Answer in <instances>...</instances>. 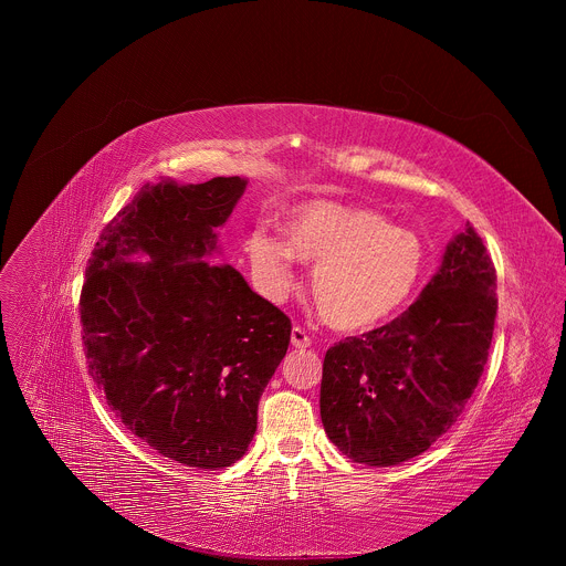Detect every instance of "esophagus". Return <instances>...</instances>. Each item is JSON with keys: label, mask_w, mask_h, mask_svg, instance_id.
<instances>
[{"label": "esophagus", "mask_w": 566, "mask_h": 566, "mask_svg": "<svg viewBox=\"0 0 566 566\" xmlns=\"http://www.w3.org/2000/svg\"><path fill=\"white\" fill-rule=\"evenodd\" d=\"M291 345H293L295 349H306V347L311 345V336L306 334V329H302L300 325H295L293 332H291Z\"/></svg>", "instance_id": "1"}]
</instances>
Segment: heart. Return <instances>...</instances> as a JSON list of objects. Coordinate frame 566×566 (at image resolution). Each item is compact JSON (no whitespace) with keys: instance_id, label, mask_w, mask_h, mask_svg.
I'll return each instance as SVG.
<instances>
[{"instance_id":"b5f03b06","label":"heart","mask_w":566,"mask_h":566,"mask_svg":"<svg viewBox=\"0 0 566 566\" xmlns=\"http://www.w3.org/2000/svg\"><path fill=\"white\" fill-rule=\"evenodd\" d=\"M284 244L264 232L247 241L251 264L269 295L293 286L291 258L315 264L311 295L332 327L358 332L398 313L423 280L426 249L417 232L389 226L376 210L336 201L295 208Z\"/></svg>"}]
</instances>
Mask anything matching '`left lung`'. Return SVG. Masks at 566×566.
I'll use <instances>...</instances> for the list:
<instances>
[{"mask_svg": "<svg viewBox=\"0 0 566 566\" xmlns=\"http://www.w3.org/2000/svg\"><path fill=\"white\" fill-rule=\"evenodd\" d=\"M495 289V264L465 223L408 311L327 352L319 417L343 454L396 465L454 426L489 360Z\"/></svg>", "mask_w": 566, "mask_h": 566, "instance_id": "1", "label": "left lung"}]
</instances>
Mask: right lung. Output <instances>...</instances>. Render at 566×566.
Returning a JSON list of instances; mask_svg holds the SVG:
<instances>
[{"label":"right lung","mask_w":566,"mask_h":566,"mask_svg":"<svg viewBox=\"0 0 566 566\" xmlns=\"http://www.w3.org/2000/svg\"><path fill=\"white\" fill-rule=\"evenodd\" d=\"M247 181L145 184L103 228L80 322L90 374L132 434L190 468L244 457L264 387L286 356L291 319L230 264L201 260L217 244ZM143 252L149 263H127Z\"/></svg>","instance_id":"obj_1"}]
</instances>
